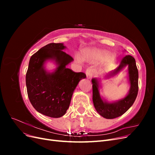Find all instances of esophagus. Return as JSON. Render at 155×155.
I'll list each match as a JSON object with an SVG mask.
<instances>
[{"label": "esophagus", "instance_id": "obj_1", "mask_svg": "<svg viewBox=\"0 0 155 155\" xmlns=\"http://www.w3.org/2000/svg\"><path fill=\"white\" fill-rule=\"evenodd\" d=\"M86 77H87V79H90L91 78H92V70L91 69H87L86 70Z\"/></svg>", "mask_w": 155, "mask_h": 155}]
</instances>
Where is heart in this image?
<instances>
[{
  "label": "heart",
  "instance_id": "heart-1",
  "mask_svg": "<svg viewBox=\"0 0 155 155\" xmlns=\"http://www.w3.org/2000/svg\"><path fill=\"white\" fill-rule=\"evenodd\" d=\"M110 55L109 51L103 50H85L82 52V58L85 60L103 61L110 57ZM76 59L78 61H81L79 57H76ZM115 62L116 59L112 58H110L107 60V64L109 66L114 64Z\"/></svg>",
  "mask_w": 155,
  "mask_h": 155
}]
</instances>
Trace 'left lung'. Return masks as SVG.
I'll use <instances>...</instances> for the list:
<instances>
[{"label":"left lung","mask_w":155,"mask_h":155,"mask_svg":"<svg viewBox=\"0 0 155 155\" xmlns=\"http://www.w3.org/2000/svg\"><path fill=\"white\" fill-rule=\"evenodd\" d=\"M127 68V80L130 85L126 96L113 101H109L100 94V80L97 78L92 79V101L97 113L106 119H113L124 114L133 105L137 98L138 91V71L134 58L131 55H126L121 60L118 67L112 70L105 76L109 79L118 75Z\"/></svg>","instance_id":"obj_1"}]
</instances>
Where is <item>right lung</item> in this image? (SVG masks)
<instances>
[{
    "mask_svg": "<svg viewBox=\"0 0 155 155\" xmlns=\"http://www.w3.org/2000/svg\"><path fill=\"white\" fill-rule=\"evenodd\" d=\"M63 43H50L30 58L26 75L28 96L34 109L51 118H60L66 113L73 92L79 82L86 78L83 72H74L67 68L74 59L63 51ZM53 62L51 71L45 63Z\"/></svg>",
    "mask_w": 155,
    "mask_h": 155,
    "instance_id": "right-lung-1",
    "label": "right lung"
}]
</instances>
